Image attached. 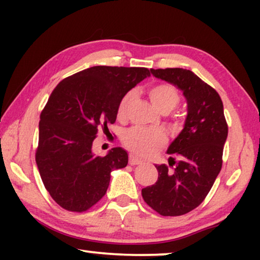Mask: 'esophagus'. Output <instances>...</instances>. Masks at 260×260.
I'll return each mask as SVG.
<instances>
[{"label": "esophagus", "mask_w": 260, "mask_h": 260, "mask_svg": "<svg viewBox=\"0 0 260 260\" xmlns=\"http://www.w3.org/2000/svg\"><path fill=\"white\" fill-rule=\"evenodd\" d=\"M129 163L131 166H138V165H142V161H140V159L136 157H134V156H130Z\"/></svg>", "instance_id": "1"}]
</instances>
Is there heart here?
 <instances>
[{
    "label": "heart",
    "mask_w": 260,
    "mask_h": 260,
    "mask_svg": "<svg viewBox=\"0 0 260 260\" xmlns=\"http://www.w3.org/2000/svg\"><path fill=\"white\" fill-rule=\"evenodd\" d=\"M135 97L134 91L127 92L118 105V117L126 116L129 106ZM149 97L159 112H170L180 102L179 91L172 84H156L149 90ZM122 141L129 150L140 157H150L166 144L167 137L161 130H149L134 126L123 133Z\"/></svg>",
    "instance_id": "heart-1"
}]
</instances>
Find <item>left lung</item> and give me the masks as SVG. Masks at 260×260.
Wrapping results in <instances>:
<instances>
[{
	"instance_id": "obj_1",
	"label": "left lung",
	"mask_w": 260,
	"mask_h": 260,
	"mask_svg": "<svg viewBox=\"0 0 260 260\" xmlns=\"http://www.w3.org/2000/svg\"><path fill=\"white\" fill-rule=\"evenodd\" d=\"M150 72L183 92L187 116L182 131L167 150L172 155L169 167L155 166L158 179L142 189V197L158 214L183 215L205 200L221 170L229 133L223 105L218 92L189 70L151 69Z\"/></svg>"
}]
</instances>
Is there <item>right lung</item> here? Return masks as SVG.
<instances>
[{
  "label": "right lung",
  "mask_w": 260,
  "mask_h": 260,
  "mask_svg": "<svg viewBox=\"0 0 260 260\" xmlns=\"http://www.w3.org/2000/svg\"><path fill=\"white\" fill-rule=\"evenodd\" d=\"M150 76L144 67L93 66L56 85L42 110L35 161L45 188L59 206L85 212L108 190L111 172L127 165V154L112 148L93 154L98 129L116 122L122 98Z\"/></svg>",
  "instance_id": "obj_1"
}]
</instances>
